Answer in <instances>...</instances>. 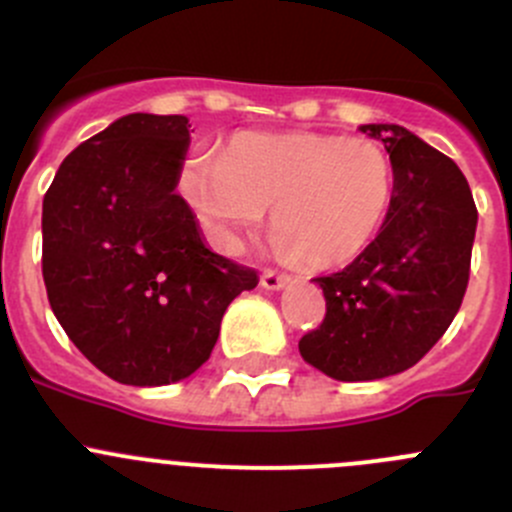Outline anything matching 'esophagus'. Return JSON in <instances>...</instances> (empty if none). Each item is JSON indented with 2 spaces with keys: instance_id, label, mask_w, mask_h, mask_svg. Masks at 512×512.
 I'll return each mask as SVG.
<instances>
[{
  "instance_id": "esophagus-1",
  "label": "esophagus",
  "mask_w": 512,
  "mask_h": 512,
  "mask_svg": "<svg viewBox=\"0 0 512 512\" xmlns=\"http://www.w3.org/2000/svg\"><path fill=\"white\" fill-rule=\"evenodd\" d=\"M287 282H289V277L277 275V272H272V270H265L260 277V285L265 289H282Z\"/></svg>"
}]
</instances>
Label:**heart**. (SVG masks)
Here are the masks:
<instances>
[{
	"instance_id": "1",
	"label": "heart",
	"mask_w": 512,
	"mask_h": 512,
	"mask_svg": "<svg viewBox=\"0 0 512 512\" xmlns=\"http://www.w3.org/2000/svg\"><path fill=\"white\" fill-rule=\"evenodd\" d=\"M180 193L223 252H240L245 232L272 208V252L334 270L379 235L394 198V165L366 138L240 133L223 156L185 160Z\"/></svg>"
}]
</instances>
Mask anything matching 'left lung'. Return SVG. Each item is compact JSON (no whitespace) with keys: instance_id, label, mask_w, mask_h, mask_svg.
Segmentation results:
<instances>
[{"instance_id":"obj_1","label":"left lung","mask_w":512,"mask_h":512,"mask_svg":"<svg viewBox=\"0 0 512 512\" xmlns=\"http://www.w3.org/2000/svg\"><path fill=\"white\" fill-rule=\"evenodd\" d=\"M394 165V198L379 235L342 272L314 277L324 322L299 354L337 381L411 369L446 334L471 275L478 210L451 158L396 123H366Z\"/></svg>"}]
</instances>
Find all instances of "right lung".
I'll list each match as a JSON object with an SVG mask.
<instances>
[{
	"mask_svg": "<svg viewBox=\"0 0 512 512\" xmlns=\"http://www.w3.org/2000/svg\"><path fill=\"white\" fill-rule=\"evenodd\" d=\"M190 123L128 113L59 165L41 213L56 319L118 384L163 386L210 359L227 304L257 272L205 247L175 193Z\"/></svg>",
	"mask_w": 512,
	"mask_h": 512,
	"instance_id": "right-lung-1",
	"label": "right lung"
}]
</instances>
